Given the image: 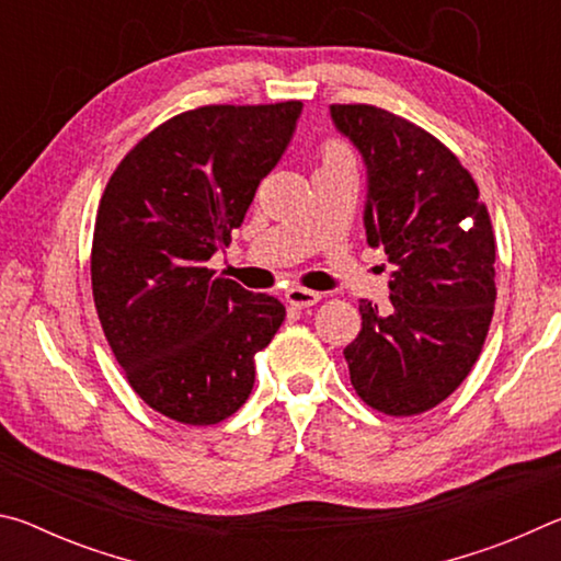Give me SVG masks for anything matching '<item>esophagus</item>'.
<instances>
[{"instance_id": "1", "label": "esophagus", "mask_w": 561, "mask_h": 561, "mask_svg": "<svg viewBox=\"0 0 561 561\" xmlns=\"http://www.w3.org/2000/svg\"><path fill=\"white\" fill-rule=\"evenodd\" d=\"M284 299H287V304H291V307H297V309H309L321 301V294L311 291V289L291 287V289H287V294H284Z\"/></svg>"}]
</instances>
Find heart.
I'll return each mask as SVG.
<instances>
[{"label": "heart", "instance_id": "b5f03b06", "mask_svg": "<svg viewBox=\"0 0 561 561\" xmlns=\"http://www.w3.org/2000/svg\"><path fill=\"white\" fill-rule=\"evenodd\" d=\"M339 163H354V156H351V150L344 144H339V140H329V144L321 148V165H339Z\"/></svg>", "mask_w": 561, "mask_h": 561}]
</instances>
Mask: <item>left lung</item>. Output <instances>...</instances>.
I'll return each instance as SVG.
<instances>
[{
  "label": "left lung",
  "mask_w": 561,
  "mask_h": 561,
  "mask_svg": "<svg viewBox=\"0 0 561 561\" xmlns=\"http://www.w3.org/2000/svg\"><path fill=\"white\" fill-rule=\"evenodd\" d=\"M331 118L368 170L366 240L393 264L388 307L358 301L344 348L351 386L386 415L443 403L478 360L495 311V234L458 156L415 123L366 103Z\"/></svg>",
  "instance_id": "obj_1"
}]
</instances>
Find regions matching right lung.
I'll return each mask as SVG.
<instances>
[{
  "label": "right lung",
  "instance_id": "1",
  "mask_svg": "<svg viewBox=\"0 0 561 561\" xmlns=\"http://www.w3.org/2000/svg\"><path fill=\"white\" fill-rule=\"evenodd\" d=\"M301 101L201 106L140 138L103 190L91 247L99 321L128 383L170 421L215 425L250 398L282 301L207 267L279 163Z\"/></svg>",
  "mask_w": 561,
  "mask_h": 561
}]
</instances>
